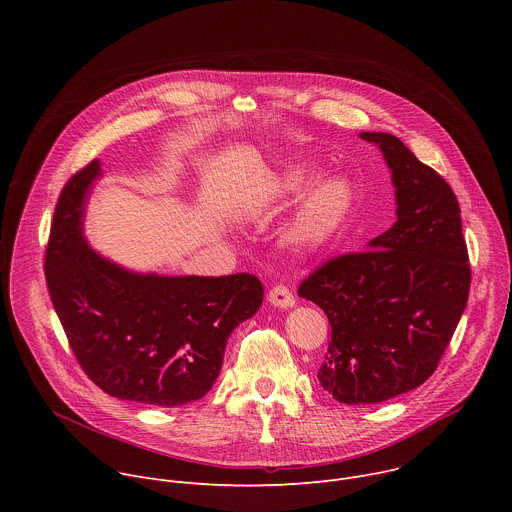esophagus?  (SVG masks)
Here are the masks:
<instances>
[{"instance_id":"obj_1","label":"esophagus","mask_w":512,"mask_h":512,"mask_svg":"<svg viewBox=\"0 0 512 512\" xmlns=\"http://www.w3.org/2000/svg\"><path fill=\"white\" fill-rule=\"evenodd\" d=\"M267 300H269V304L271 306H275V308H294L296 306V298H294V294H291V291L285 287V285H275L271 291H269V296H267Z\"/></svg>"}]
</instances>
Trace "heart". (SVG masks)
<instances>
[{
  "mask_svg": "<svg viewBox=\"0 0 512 512\" xmlns=\"http://www.w3.org/2000/svg\"><path fill=\"white\" fill-rule=\"evenodd\" d=\"M320 166L314 162H291L267 174L259 188L261 206L291 202L298 208L281 231V241L294 251L316 253L328 247L350 221L356 204V188L344 174H328L315 180Z\"/></svg>",
  "mask_w": 512,
  "mask_h": 512,
  "instance_id": "1",
  "label": "heart"
}]
</instances>
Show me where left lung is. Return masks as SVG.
I'll return each instance as SVG.
<instances>
[{
  "label": "left lung",
  "mask_w": 512,
  "mask_h": 512,
  "mask_svg": "<svg viewBox=\"0 0 512 512\" xmlns=\"http://www.w3.org/2000/svg\"><path fill=\"white\" fill-rule=\"evenodd\" d=\"M391 170L395 225L367 251L318 267L298 294L320 306L332 340L318 371L340 403H381L423 385L437 369L466 310L468 249L458 198L407 145L362 131Z\"/></svg>",
  "instance_id": "8db88e82"
}]
</instances>
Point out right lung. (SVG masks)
I'll list each match as a JSON object with an SVG mask.
<instances>
[{"mask_svg": "<svg viewBox=\"0 0 512 512\" xmlns=\"http://www.w3.org/2000/svg\"><path fill=\"white\" fill-rule=\"evenodd\" d=\"M103 176L93 160L56 202L44 269L70 348L107 395L154 407L204 397L231 332L259 310L255 275L139 273L97 253L83 235L85 206Z\"/></svg>", "mask_w": 512, "mask_h": 512, "instance_id": "1", "label": "right lung"}]
</instances>
